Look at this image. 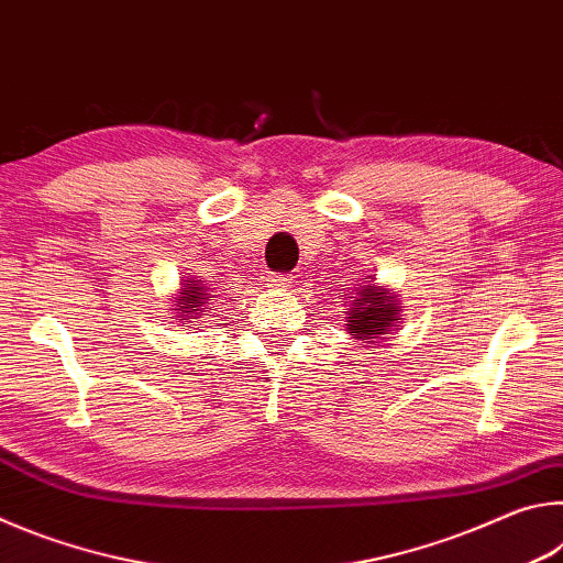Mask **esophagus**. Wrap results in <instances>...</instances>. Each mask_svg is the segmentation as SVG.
Instances as JSON below:
<instances>
[{"mask_svg": "<svg viewBox=\"0 0 563 563\" xmlns=\"http://www.w3.org/2000/svg\"><path fill=\"white\" fill-rule=\"evenodd\" d=\"M265 283H268V288H273V290H288L290 285H292V275L271 273L268 278H265Z\"/></svg>", "mask_w": 563, "mask_h": 563, "instance_id": "esophagus-1", "label": "esophagus"}]
</instances>
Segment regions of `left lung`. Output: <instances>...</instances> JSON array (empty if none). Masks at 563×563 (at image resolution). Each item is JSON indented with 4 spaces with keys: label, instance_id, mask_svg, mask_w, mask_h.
Instances as JSON below:
<instances>
[{
    "label": "left lung",
    "instance_id": "8db88e82",
    "mask_svg": "<svg viewBox=\"0 0 563 563\" xmlns=\"http://www.w3.org/2000/svg\"><path fill=\"white\" fill-rule=\"evenodd\" d=\"M345 330L352 340L365 342L362 347L375 345L377 340L393 335L402 320V300L387 285H377L375 275H365L355 290L345 292Z\"/></svg>",
    "mask_w": 563,
    "mask_h": 563
}]
</instances>
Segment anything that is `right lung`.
I'll return each instance as SVG.
<instances>
[{"instance_id": "1", "label": "right lung", "mask_w": 563, "mask_h": 563, "mask_svg": "<svg viewBox=\"0 0 563 563\" xmlns=\"http://www.w3.org/2000/svg\"><path fill=\"white\" fill-rule=\"evenodd\" d=\"M213 290L208 288L206 280L201 278H194V275H186L184 280H180V288L174 298V310L176 316L174 320L178 325L190 328V322H198V318H203L208 310H211V300Z\"/></svg>"}]
</instances>
